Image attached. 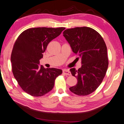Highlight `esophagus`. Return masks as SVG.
Instances as JSON below:
<instances>
[{
    "label": "esophagus",
    "instance_id": "1",
    "mask_svg": "<svg viewBox=\"0 0 124 124\" xmlns=\"http://www.w3.org/2000/svg\"><path fill=\"white\" fill-rule=\"evenodd\" d=\"M62 73H63V74H65V75H68V76L71 75L70 72H69L68 70H66V69H64V70H62Z\"/></svg>",
    "mask_w": 124,
    "mask_h": 124
}]
</instances>
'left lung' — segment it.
Wrapping results in <instances>:
<instances>
[{"instance_id": "1", "label": "left lung", "mask_w": 124, "mask_h": 124, "mask_svg": "<svg viewBox=\"0 0 124 124\" xmlns=\"http://www.w3.org/2000/svg\"><path fill=\"white\" fill-rule=\"evenodd\" d=\"M63 36L73 52L81 58L82 64L78 70L70 69L72 76L77 78V83L69 90L79 96L90 94L102 82L108 69L107 48L104 40L96 30L85 26L66 29Z\"/></svg>"}]
</instances>
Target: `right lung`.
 Instances as JSON below:
<instances>
[{"mask_svg": "<svg viewBox=\"0 0 124 124\" xmlns=\"http://www.w3.org/2000/svg\"><path fill=\"white\" fill-rule=\"evenodd\" d=\"M65 28H34L23 31L13 46L11 61L13 76L21 89L33 96H41L53 89L61 69H46L39 60L47 45Z\"/></svg>", "mask_w": 124, "mask_h": 124, "instance_id": "1", "label": "right lung"}]
</instances>
